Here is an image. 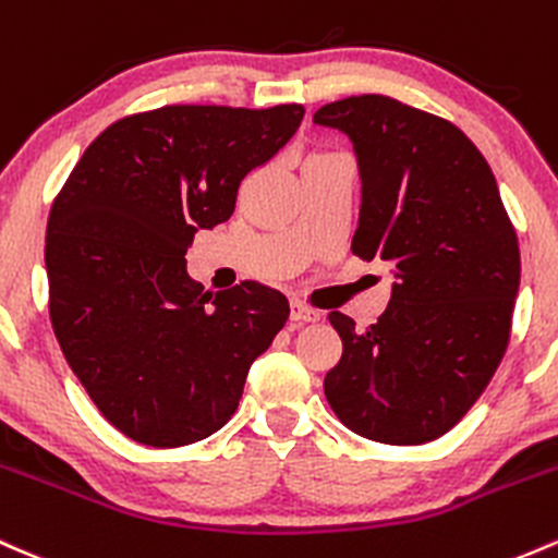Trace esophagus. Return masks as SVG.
<instances>
[{
    "label": "esophagus",
    "instance_id": "34e87169",
    "mask_svg": "<svg viewBox=\"0 0 558 558\" xmlns=\"http://www.w3.org/2000/svg\"><path fill=\"white\" fill-rule=\"evenodd\" d=\"M291 320L296 323V326H302V323H317L320 320V312L307 307V304H302V302H293L291 304Z\"/></svg>",
    "mask_w": 558,
    "mask_h": 558
}]
</instances>
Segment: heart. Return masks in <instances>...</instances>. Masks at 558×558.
Here are the masks:
<instances>
[{"label": "heart", "instance_id": "b5f03b06", "mask_svg": "<svg viewBox=\"0 0 558 558\" xmlns=\"http://www.w3.org/2000/svg\"><path fill=\"white\" fill-rule=\"evenodd\" d=\"M315 156H326V153H315ZM312 158V156H310Z\"/></svg>", "mask_w": 558, "mask_h": 558}]
</instances>
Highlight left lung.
<instances>
[{"instance_id": "left-lung-1", "label": "left lung", "mask_w": 558, "mask_h": 558, "mask_svg": "<svg viewBox=\"0 0 558 558\" xmlns=\"http://www.w3.org/2000/svg\"><path fill=\"white\" fill-rule=\"evenodd\" d=\"M312 121L349 134L357 150L352 254L387 262L397 278L371 328L330 312L344 349L323 381L326 400L373 442H432L469 413L504 360L522 275L517 230L485 156L448 119L357 95Z\"/></svg>"}]
</instances>
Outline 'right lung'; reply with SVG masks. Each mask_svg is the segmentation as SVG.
Masks as SVG:
<instances>
[{
	"mask_svg": "<svg viewBox=\"0 0 558 558\" xmlns=\"http://www.w3.org/2000/svg\"><path fill=\"white\" fill-rule=\"evenodd\" d=\"M304 106H163L97 134L47 222L50 320L97 410L148 448L222 428L246 373L289 320L256 280L204 291L195 230L228 222L243 180L293 137Z\"/></svg>",
	"mask_w": 558,
	"mask_h": 558,
	"instance_id": "right-lung-1",
	"label": "right lung"
}]
</instances>
